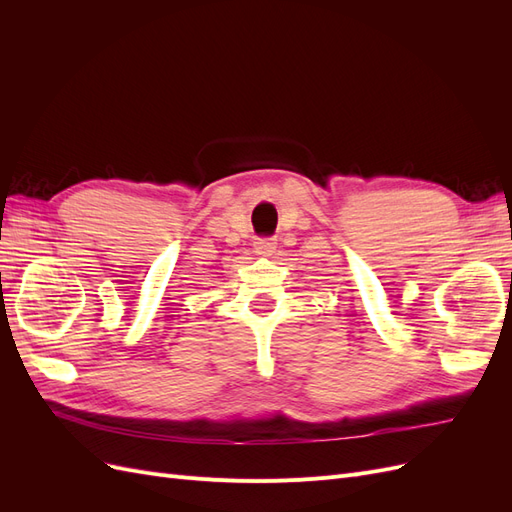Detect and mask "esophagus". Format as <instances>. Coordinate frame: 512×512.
Listing matches in <instances>:
<instances>
[{"mask_svg":"<svg viewBox=\"0 0 512 512\" xmlns=\"http://www.w3.org/2000/svg\"><path fill=\"white\" fill-rule=\"evenodd\" d=\"M254 247H256L258 254H273L275 247H277V241L273 237H262L254 243Z\"/></svg>","mask_w":512,"mask_h":512,"instance_id":"34e87169","label":"esophagus"}]
</instances>
